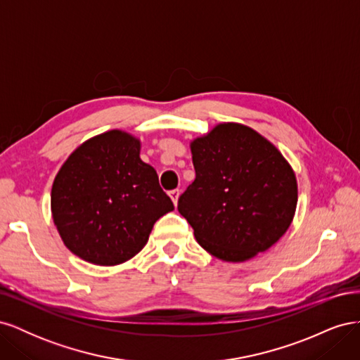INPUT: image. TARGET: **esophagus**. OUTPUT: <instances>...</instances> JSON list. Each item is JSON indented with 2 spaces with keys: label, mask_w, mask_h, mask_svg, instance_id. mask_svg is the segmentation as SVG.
Wrapping results in <instances>:
<instances>
[{
  "label": "esophagus",
  "mask_w": 360,
  "mask_h": 360,
  "mask_svg": "<svg viewBox=\"0 0 360 360\" xmlns=\"http://www.w3.org/2000/svg\"><path fill=\"white\" fill-rule=\"evenodd\" d=\"M179 195H180V191L179 189H174V191H169V197L174 202V205H177V201H179Z\"/></svg>",
  "instance_id": "34e87169"
}]
</instances>
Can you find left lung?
Here are the masks:
<instances>
[{"label":"left lung","mask_w":360,"mask_h":360,"mask_svg":"<svg viewBox=\"0 0 360 360\" xmlns=\"http://www.w3.org/2000/svg\"><path fill=\"white\" fill-rule=\"evenodd\" d=\"M195 180L177 209L213 257L242 263L285 234L297 181L281 151L254 129L221 123L191 143Z\"/></svg>","instance_id":"1"}]
</instances>
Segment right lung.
<instances>
[{"instance_id": "add662e5", "label": "right lung", "mask_w": 360, "mask_h": 360, "mask_svg": "<svg viewBox=\"0 0 360 360\" xmlns=\"http://www.w3.org/2000/svg\"><path fill=\"white\" fill-rule=\"evenodd\" d=\"M123 130L90 138L63 163L51 192L53 224L70 252L97 266L135 257L155 222L174 210L158 172Z\"/></svg>"}]
</instances>
